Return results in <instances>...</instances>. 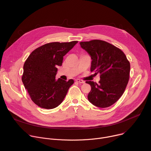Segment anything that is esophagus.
<instances>
[{
	"instance_id": "esophagus-1",
	"label": "esophagus",
	"mask_w": 151,
	"mask_h": 151,
	"mask_svg": "<svg viewBox=\"0 0 151 151\" xmlns=\"http://www.w3.org/2000/svg\"><path fill=\"white\" fill-rule=\"evenodd\" d=\"M75 81H76V82H79V83H84V82H85L83 80H82V79H76Z\"/></svg>"
}]
</instances>
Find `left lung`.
<instances>
[{"label":"left lung","instance_id":"1","mask_svg":"<svg viewBox=\"0 0 151 151\" xmlns=\"http://www.w3.org/2000/svg\"><path fill=\"white\" fill-rule=\"evenodd\" d=\"M81 47L91 55V72L100 73L99 83L86 81L91 85L88 100L104 108L116 102L125 91L130 78V63L123 51L101 40L81 42Z\"/></svg>","mask_w":151,"mask_h":151}]
</instances>
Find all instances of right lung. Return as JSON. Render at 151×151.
I'll use <instances>...</instances> for the list:
<instances>
[{
	"instance_id": "1",
	"label": "right lung",
	"mask_w": 151,
	"mask_h": 151,
	"mask_svg": "<svg viewBox=\"0 0 151 151\" xmlns=\"http://www.w3.org/2000/svg\"><path fill=\"white\" fill-rule=\"evenodd\" d=\"M78 42L48 43L35 49L26 60L21 79L32 100L42 108L57 107L73 83V79L56 80L55 76L57 66L62 65L63 56Z\"/></svg>"
}]
</instances>
